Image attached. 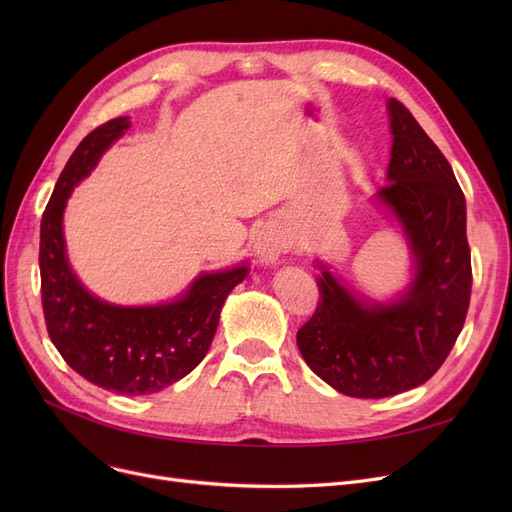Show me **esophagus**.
Masks as SVG:
<instances>
[{"mask_svg": "<svg viewBox=\"0 0 512 512\" xmlns=\"http://www.w3.org/2000/svg\"><path fill=\"white\" fill-rule=\"evenodd\" d=\"M284 241L273 230H262L256 239V254L262 262H275L282 256Z\"/></svg>", "mask_w": 512, "mask_h": 512, "instance_id": "34e87169", "label": "esophagus"}]
</instances>
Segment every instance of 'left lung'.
<instances>
[{"label": "left lung", "mask_w": 512, "mask_h": 512, "mask_svg": "<svg viewBox=\"0 0 512 512\" xmlns=\"http://www.w3.org/2000/svg\"><path fill=\"white\" fill-rule=\"evenodd\" d=\"M389 115V183L378 196L410 239L414 282L393 305H365L322 271L316 312L297 331L309 369L363 399L410 391L436 374L463 329L472 292L466 196L453 168L404 104L391 98Z\"/></svg>", "instance_id": "8db88e82"}]
</instances>
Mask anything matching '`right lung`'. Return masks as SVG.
<instances>
[{
	"mask_svg": "<svg viewBox=\"0 0 512 512\" xmlns=\"http://www.w3.org/2000/svg\"><path fill=\"white\" fill-rule=\"evenodd\" d=\"M128 126V117L102 123L61 170L40 224V294L46 331L76 374L119 395H147L188 376L205 359L224 299L247 267L198 277L183 299L156 307L108 305L76 282L61 215L74 185Z\"/></svg>",
	"mask_w": 512,
	"mask_h": 512,
	"instance_id": "right-lung-1",
	"label": "right lung"
}]
</instances>
